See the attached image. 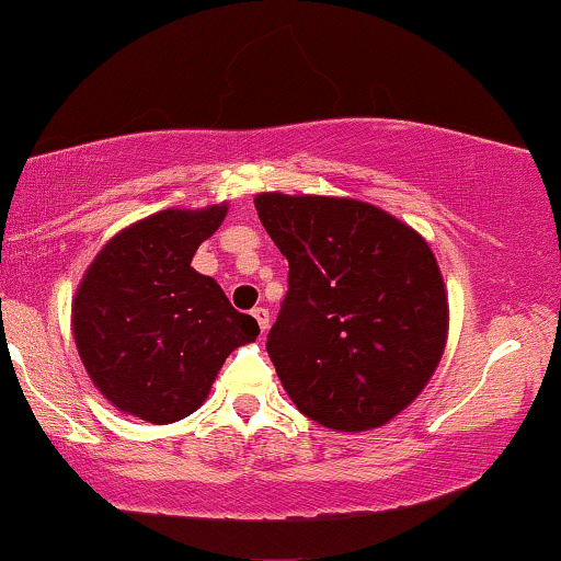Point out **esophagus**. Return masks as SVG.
I'll use <instances>...</instances> for the list:
<instances>
[{"label":"esophagus","instance_id":"1","mask_svg":"<svg viewBox=\"0 0 561 561\" xmlns=\"http://www.w3.org/2000/svg\"><path fill=\"white\" fill-rule=\"evenodd\" d=\"M253 318H256L261 325V333L268 331V323H272V316H268V308H253Z\"/></svg>","mask_w":561,"mask_h":561}]
</instances>
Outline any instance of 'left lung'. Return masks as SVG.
<instances>
[{"label":"left lung","instance_id":"1","mask_svg":"<svg viewBox=\"0 0 561 561\" xmlns=\"http://www.w3.org/2000/svg\"><path fill=\"white\" fill-rule=\"evenodd\" d=\"M289 289L266 352L305 416L359 432L409 407L448 342V293L427 240L357 198L259 194Z\"/></svg>","mask_w":561,"mask_h":561}]
</instances>
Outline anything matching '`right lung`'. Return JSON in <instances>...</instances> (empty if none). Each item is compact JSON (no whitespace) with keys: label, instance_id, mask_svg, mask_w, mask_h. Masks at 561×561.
Wrapping results in <instances>:
<instances>
[{"label":"right lung","instance_id":"right-lung-1","mask_svg":"<svg viewBox=\"0 0 561 561\" xmlns=\"http://www.w3.org/2000/svg\"><path fill=\"white\" fill-rule=\"evenodd\" d=\"M225 215L228 204L162 209L113 236L84 272L75 344L98 391L124 414L152 424L194 414L228 354L256 342V318L191 266Z\"/></svg>","mask_w":561,"mask_h":561}]
</instances>
